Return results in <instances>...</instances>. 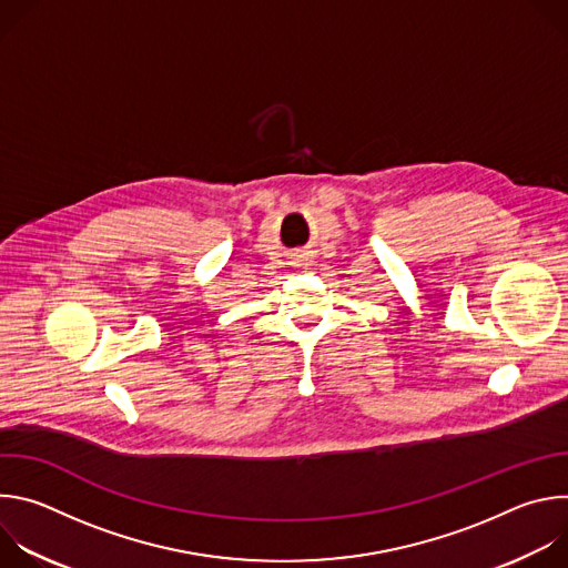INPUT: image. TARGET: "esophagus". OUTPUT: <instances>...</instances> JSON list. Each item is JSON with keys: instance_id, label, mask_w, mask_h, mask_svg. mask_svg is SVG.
<instances>
[{"instance_id": "obj_1", "label": "esophagus", "mask_w": 568, "mask_h": 568, "mask_svg": "<svg viewBox=\"0 0 568 568\" xmlns=\"http://www.w3.org/2000/svg\"><path fill=\"white\" fill-rule=\"evenodd\" d=\"M296 258H298V261H307V254H305V252H298Z\"/></svg>"}]
</instances>
